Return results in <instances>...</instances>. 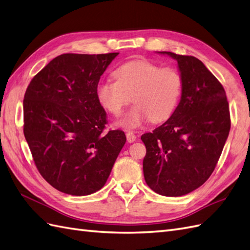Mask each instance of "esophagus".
<instances>
[{
    "instance_id": "esophagus-1",
    "label": "esophagus",
    "mask_w": 250,
    "mask_h": 250,
    "mask_svg": "<svg viewBox=\"0 0 250 250\" xmlns=\"http://www.w3.org/2000/svg\"><path fill=\"white\" fill-rule=\"evenodd\" d=\"M126 140H127V143H134L136 140V135L135 134H134L132 131H127L126 132Z\"/></svg>"
}]
</instances>
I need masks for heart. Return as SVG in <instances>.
Instances as JSON below:
<instances>
[{
	"label": "heart",
	"instance_id": "heart-1",
	"mask_svg": "<svg viewBox=\"0 0 250 250\" xmlns=\"http://www.w3.org/2000/svg\"><path fill=\"white\" fill-rule=\"evenodd\" d=\"M116 81H100L96 97L104 110L115 116L125 106L134 104L118 121L126 129L142 126L151 119L162 123L169 119L180 104L184 80L173 67H162L149 60H132L121 64L113 73Z\"/></svg>",
	"mask_w": 250,
	"mask_h": 250
}]
</instances>
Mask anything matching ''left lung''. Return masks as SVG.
Returning <instances> with one entry per match:
<instances>
[{
    "label": "left lung",
    "mask_w": 250,
    "mask_h": 250,
    "mask_svg": "<svg viewBox=\"0 0 250 250\" xmlns=\"http://www.w3.org/2000/svg\"><path fill=\"white\" fill-rule=\"evenodd\" d=\"M177 61L183 95L173 115L142 136L146 185L165 196H182L201 187L217 164L230 131L225 89L192 56L158 52Z\"/></svg>",
    "instance_id": "1"
}]
</instances>
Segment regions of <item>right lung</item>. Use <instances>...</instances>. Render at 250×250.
I'll list each match as a JSON object with an SVG mask.
<instances>
[{
  "instance_id": "1",
  "label": "right lung",
  "mask_w": 250,
  "mask_h": 250,
  "mask_svg": "<svg viewBox=\"0 0 250 250\" xmlns=\"http://www.w3.org/2000/svg\"><path fill=\"white\" fill-rule=\"evenodd\" d=\"M118 54L60 55L25 93V139L38 171L63 193L100 190L125 144L123 131L104 133L106 113L96 97L101 75Z\"/></svg>"
}]
</instances>
